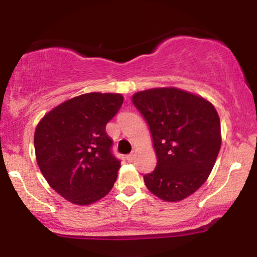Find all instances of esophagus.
Wrapping results in <instances>:
<instances>
[{"mask_svg":"<svg viewBox=\"0 0 257 257\" xmlns=\"http://www.w3.org/2000/svg\"><path fill=\"white\" fill-rule=\"evenodd\" d=\"M134 158H135L134 153H131V155L126 156V159H128V162H133V161H134Z\"/></svg>","mask_w":257,"mask_h":257,"instance_id":"34e87169","label":"esophagus"}]
</instances>
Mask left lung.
I'll use <instances>...</instances> for the list:
<instances>
[{"mask_svg":"<svg viewBox=\"0 0 257 257\" xmlns=\"http://www.w3.org/2000/svg\"><path fill=\"white\" fill-rule=\"evenodd\" d=\"M149 123L157 166L144 176L158 198L178 202L196 192L211 173L221 147L220 118L205 99L178 88L133 95Z\"/></svg>","mask_w":257,"mask_h":257,"instance_id":"1","label":"left lung"}]
</instances>
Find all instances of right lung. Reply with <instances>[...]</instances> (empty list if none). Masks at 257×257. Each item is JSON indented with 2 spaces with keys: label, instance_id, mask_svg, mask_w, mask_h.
Returning a JSON list of instances; mask_svg holds the SVG:
<instances>
[{
  "label": "right lung",
  "instance_id": "1",
  "mask_svg": "<svg viewBox=\"0 0 257 257\" xmlns=\"http://www.w3.org/2000/svg\"><path fill=\"white\" fill-rule=\"evenodd\" d=\"M122 104L120 94H83L53 108L37 124L34 144L41 173L73 204L101 199L116 182L120 161L105 128Z\"/></svg>",
  "mask_w": 257,
  "mask_h": 257
}]
</instances>
